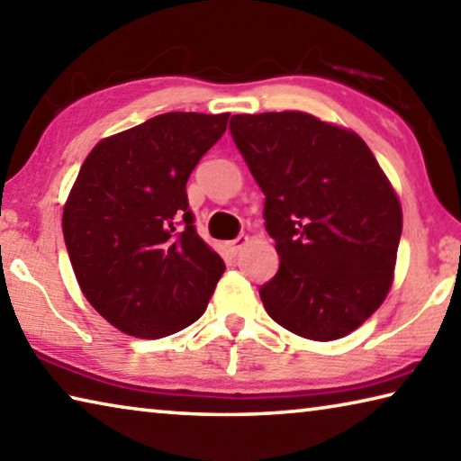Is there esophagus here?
<instances>
[{"instance_id":"34e87169","label":"esophagus","mask_w":461,"mask_h":461,"mask_svg":"<svg viewBox=\"0 0 461 461\" xmlns=\"http://www.w3.org/2000/svg\"><path fill=\"white\" fill-rule=\"evenodd\" d=\"M248 241H249L248 236H238L236 240L228 241V244H225V248H228V252H231L233 256H236V254H240V249L248 244Z\"/></svg>"}]
</instances>
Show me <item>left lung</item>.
I'll use <instances>...</instances> for the list:
<instances>
[{"label": "left lung", "mask_w": 461, "mask_h": 461, "mask_svg": "<svg viewBox=\"0 0 461 461\" xmlns=\"http://www.w3.org/2000/svg\"><path fill=\"white\" fill-rule=\"evenodd\" d=\"M230 131L264 193L280 268L267 313L315 341L357 330L393 285L401 203L364 140L303 112L240 113Z\"/></svg>", "instance_id": "1"}]
</instances>
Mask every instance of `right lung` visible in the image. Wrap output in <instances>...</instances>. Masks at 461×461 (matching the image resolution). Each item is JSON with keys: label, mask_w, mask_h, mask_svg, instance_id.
I'll return each instance as SVG.
<instances>
[{"label": "right lung", "mask_w": 461, "mask_h": 461, "mask_svg": "<svg viewBox=\"0 0 461 461\" xmlns=\"http://www.w3.org/2000/svg\"><path fill=\"white\" fill-rule=\"evenodd\" d=\"M228 118L156 115L83 162L62 233L83 294L123 333L158 339L205 313L225 264L194 230L186 181Z\"/></svg>", "instance_id": "add662e5"}]
</instances>
